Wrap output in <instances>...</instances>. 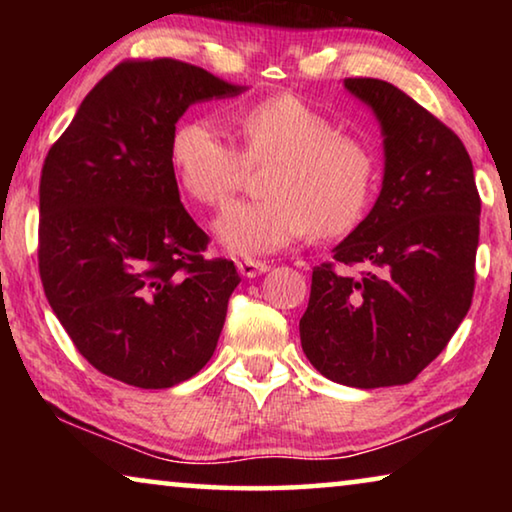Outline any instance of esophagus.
<instances>
[{
	"label": "esophagus",
	"mask_w": 512,
	"mask_h": 512,
	"mask_svg": "<svg viewBox=\"0 0 512 512\" xmlns=\"http://www.w3.org/2000/svg\"><path fill=\"white\" fill-rule=\"evenodd\" d=\"M268 268H271V264L266 262H259V259H250V257H244V259H237V271L244 275V277H255V275H262L266 273Z\"/></svg>",
	"instance_id": "obj_1"
}]
</instances>
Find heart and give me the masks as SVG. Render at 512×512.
Instances as JSON below:
<instances>
[{"mask_svg":"<svg viewBox=\"0 0 512 512\" xmlns=\"http://www.w3.org/2000/svg\"><path fill=\"white\" fill-rule=\"evenodd\" d=\"M239 146L214 121L194 117L171 135V162L194 201L221 207L246 185L250 167L271 164L264 201L237 203L216 221L221 244L237 255H264L309 235L350 232L372 201L377 158L361 137L296 94H273L235 117Z\"/></svg>","mask_w":512,"mask_h":512,"instance_id":"heart-1","label":"heart"}]
</instances>
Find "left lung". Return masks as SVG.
Segmentation results:
<instances>
[{
    "label": "left lung",
    "mask_w": 512,
    "mask_h": 512,
    "mask_svg": "<svg viewBox=\"0 0 512 512\" xmlns=\"http://www.w3.org/2000/svg\"><path fill=\"white\" fill-rule=\"evenodd\" d=\"M384 128L375 207L311 273L300 341L320 375L409 384L445 350L474 296L481 198L452 128L379 79H345Z\"/></svg>",
    "instance_id": "left-lung-1"
}]
</instances>
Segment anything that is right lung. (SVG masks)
Instances as JSON below:
<instances>
[{"label": "right lung", "instance_id": "1", "mask_svg": "<svg viewBox=\"0 0 512 512\" xmlns=\"http://www.w3.org/2000/svg\"><path fill=\"white\" fill-rule=\"evenodd\" d=\"M241 88L176 58H131L94 85L40 173L38 271L69 339L137 388L194 377L214 354L235 264L180 203L176 121Z\"/></svg>", "mask_w": 512, "mask_h": 512}]
</instances>
